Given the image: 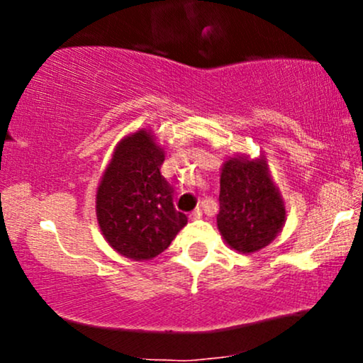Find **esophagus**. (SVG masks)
Returning a JSON list of instances; mask_svg holds the SVG:
<instances>
[{
    "instance_id": "obj_1",
    "label": "esophagus",
    "mask_w": 363,
    "mask_h": 363,
    "mask_svg": "<svg viewBox=\"0 0 363 363\" xmlns=\"http://www.w3.org/2000/svg\"><path fill=\"white\" fill-rule=\"evenodd\" d=\"M191 218H193V220H198V218H201V216H203V210H201V208H194V210L193 211H191Z\"/></svg>"
}]
</instances>
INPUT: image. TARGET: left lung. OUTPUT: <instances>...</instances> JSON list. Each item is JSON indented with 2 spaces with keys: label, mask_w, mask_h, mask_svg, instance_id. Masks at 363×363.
Instances as JSON below:
<instances>
[{
  "label": "left lung",
  "mask_w": 363,
  "mask_h": 363,
  "mask_svg": "<svg viewBox=\"0 0 363 363\" xmlns=\"http://www.w3.org/2000/svg\"><path fill=\"white\" fill-rule=\"evenodd\" d=\"M218 199L220 234L239 252L259 251L285 223V206L262 160H228L220 176Z\"/></svg>",
  "instance_id": "left-lung-1"
}]
</instances>
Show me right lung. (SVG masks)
I'll return each mask as SVG.
<instances>
[{"label": "right lung", "mask_w": 363, "mask_h": 363, "mask_svg": "<svg viewBox=\"0 0 363 363\" xmlns=\"http://www.w3.org/2000/svg\"><path fill=\"white\" fill-rule=\"evenodd\" d=\"M164 152L147 131L124 138L97 189V220L106 240L131 259H152L169 247L187 216L174 206L162 176Z\"/></svg>", "instance_id": "obj_1"}]
</instances>
